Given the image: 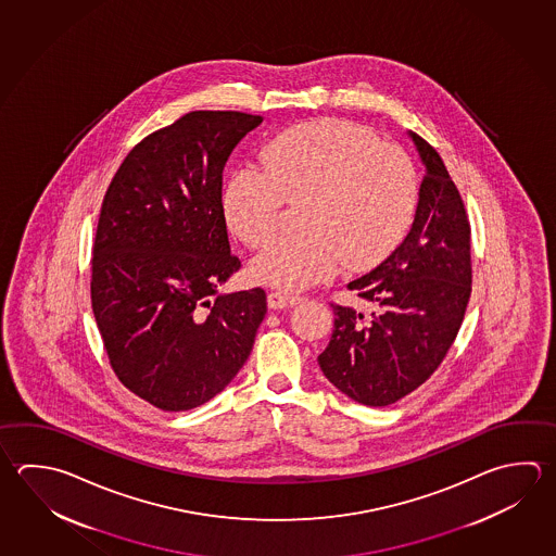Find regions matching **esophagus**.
Listing matches in <instances>:
<instances>
[{"mask_svg": "<svg viewBox=\"0 0 556 556\" xmlns=\"http://www.w3.org/2000/svg\"><path fill=\"white\" fill-rule=\"evenodd\" d=\"M299 301H301L299 294L285 293V291H271V293L267 294L269 308H289V306H293Z\"/></svg>", "mask_w": 556, "mask_h": 556, "instance_id": "obj_1", "label": "esophagus"}]
</instances>
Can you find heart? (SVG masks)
<instances>
[{"instance_id":"heart-1","label":"heart","mask_w":556,"mask_h":556,"mask_svg":"<svg viewBox=\"0 0 556 556\" xmlns=\"http://www.w3.org/2000/svg\"><path fill=\"white\" fill-rule=\"evenodd\" d=\"M262 168L243 167L224 190L230 230L250 248L271 240L285 202H299L303 231L271 241L253 262L263 283L299 291L342 263L367 269L386 257L417 208V173L395 146L366 127L318 119L285 129L263 147Z\"/></svg>"}]
</instances>
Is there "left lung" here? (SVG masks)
I'll return each mask as SVG.
<instances>
[{
	"label": "left lung",
	"instance_id": "left-lung-1",
	"mask_svg": "<svg viewBox=\"0 0 556 556\" xmlns=\"http://www.w3.org/2000/svg\"><path fill=\"white\" fill-rule=\"evenodd\" d=\"M425 165L410 231L374 271L348 283L376 311L332 304L334 330L318 366L344 395L388 407L434 374L471 293L470 222L434 147L409 131Z\"/></svg>",
	"mask_w": 556,
	"mask_h": 556
}]
</instances>
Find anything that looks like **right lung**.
<instances>
[{"label":"right lung","instance_id":"add662e5","mask_svg":"<svg viewBox=\"0 0 556 556\" xmlns=\"http://www.w3.org/2000/svg\"><path fill=\"white\" fill-rule=\"evenodd\" d=\"M190 112L137 143L105 190L92 311L117 379L163 410H189L238 376L267 313L263 289L220 294L231 255L222 170L262 124Z\"/></svg>","mask_w":556,"mask_h":556}]
</instances>
